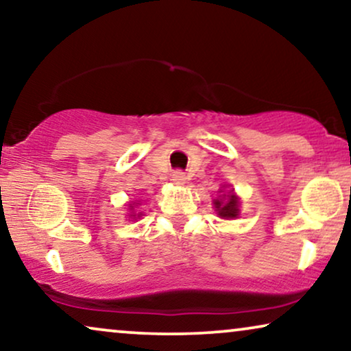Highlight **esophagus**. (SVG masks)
Here are the masks:
<instances>
[{"label":"esophagus","mask_w":351,"mask_h":351,"mask_svg":"<svg viewBox=\"0 0 351 351\" xmlns=\"http://www.w3.org/2000/svg\"><path fill=\"white\" fill-rule=\"evenodd\" d=\"M172 182H174L176 185H185L186 177L182 171H176L174 174H172Z\"/></svg>","instance_id":"1"}]
</instances>
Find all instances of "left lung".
Segmentation results:
<instances>
[{"label": "left lung", "instance_id": "left-lung-1", "mask_svg": "<svg viewBox=\"0 0 351 351\" xmlns=\"http://www.w3.org/2000/svg\"><path fill=\"white\" fill-rule=\"evenodd\" d=\"M214 206L217 215L222 219H234L239 215V199L233 190L228 195H222L220 198L214 199Z\"/></svg>", "mask_w": 351, "mask_h": 351}]
</instances>
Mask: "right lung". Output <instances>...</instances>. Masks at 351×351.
Here are the masks:
<instances>
[{"label": "right lung", "instance_id": "right-lung-1", "mask_svg": "<svg viewBox=\"0 0 351 351\" xmlns=\"http://www.w3.org/2000/svg\"><path fill=\"white\" fill-rule=\"evenodd\" d=\"M132 208H134V206H131V209H132ZM141 215H142V214H137V217H141Z\"/></svg>", "mask_w": 351, "mask_h": 351}]
</instances>
